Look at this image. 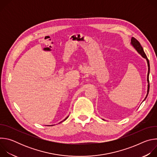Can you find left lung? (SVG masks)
<instances>
[{
    "label": "left lung",
    "mask_w": 157,
    "mask_h": 157,
    "mask_svg": "<svg viewBox=\"0 0 157 157\" xmlns=\"http://www.w3.org/2000/svg\"><path fill=\"white\" fill-rule=\"evenodd\" d=\"M131 44L133 45V47L135 48L136 49V50L142 55V57H144V58H145L147 61V63H148V75H147V81L148 82V90H147V94L145 98V99L147 98V96H148V92H149V88H150V84H149V72H150V64H149V61H148V59L147 58V55H145L144 51V49L142 48V47L141 46V44L140 43V42L137 40L134 37H132V39H131Z\"/></svg>",
    "instance_id": "left-lung-1"
}]
</instances>
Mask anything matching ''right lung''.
Here are the masks:
<instances>
[{"instance_id": "add662e5", "label": "right lung", "mask_w": 157, "mask_h": 157, "mask_svg": "<svg viewBox=\"0 0 157 157\" xmlns=\"http://www.w3.org/2000/svg\"><path fill=\"white\" fill-rule=\"evenodd\" d=\"M68 117H66V119H64V121H65V120H66V119H67V118H68ZM61 122H59V123H61Z\"/></svg>"}]
</instances>
